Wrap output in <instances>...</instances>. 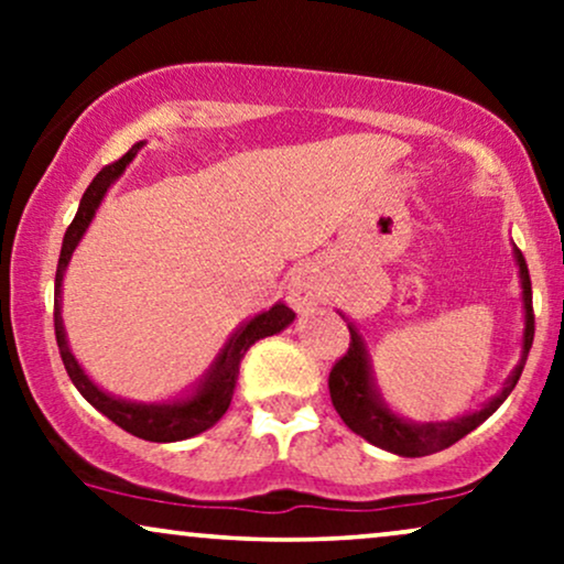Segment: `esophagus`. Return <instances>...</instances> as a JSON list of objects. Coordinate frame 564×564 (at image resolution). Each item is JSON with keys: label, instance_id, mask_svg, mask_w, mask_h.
<instances>
[{"label": "esophagus", "instance_id": "34e87169", "mask_svg": "<svg viewBox=\"0 0 564 564\" xmlns=\"http://www.w3.org/2000/svg\"><path fill=\"white\" fill-rule=\"evenodd\" d=\"M286 294H289V302L294 304L296 310L310 307V304L315 302V296L321 294L318 270L310 268V264H302V268L291 270L289 283H286Z\"/></svg>", "mask_w": 564, "mask_h": 564}]
</instances>
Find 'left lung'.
<instances>
[{"mask_svg":"<svg viewBox=\"0 0 564 564\" xmlns=\"http://www.w3.org/2000/svg\"><path fill=\"white\" fill-rule=\"evenodd\" d=\"M517 264H520V278H522V300H525V355H522V364L514 368L507 384L498 398L490 400L488 405L480 408L477 413H469L464 419H453V422H440V424H411L398 419L390 413V408L381 403L373 387L371 368H368V358L364 341H360L358 332L349 326V347L347 352L336 360L332 373H328V392H332V403L336 413L341 416L349 430L355 435L366 437L368 443H373L377 448H384L398 456H430L448 445L458 443L462 437H467L471 430H477L490 413L496 411L503 400L509 398V392L514 390V384L520 381L522 368H525L528 352L533 347V334H535V315H533V289H530V273L528 262L522 257L520 249H514Z\"/></svg>","mask_w":564,"mask_h":564,"instance_id":"8db88e82","label":"left lung"}]
</instances>
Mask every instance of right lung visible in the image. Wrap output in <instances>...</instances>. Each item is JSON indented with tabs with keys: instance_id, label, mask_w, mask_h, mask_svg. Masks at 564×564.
Returning <instances> with one entry per match:
<instances>
[{
	"instance_id": "obj_1",
	"label": "right lung",
	"mask_w": 564,
	"mask_h": 564,
	"mask_svg": "<svg viewBox=\"0 0 564 564\" xmlns=\"http://www.w3.org/2000/svg\"><path fill=\"white\" fill-rule=\"evenodd\" d=\"M138 148L140 142L129 148L119 161H111V164H106L95 174V180L89 183L87 191H84L74 223L68 225L66 236H63L61 260H57V273H55V339H57V349H61L63 366H66L70 381H74V387L84 394V400H87L89 405H95L102 416L111 419L116 426H121V430L129 432V435L151 440V443H177V440L200 435V432L209 430V426H215L219 419H223V413L228 411L232 400L238 368H241L246 349L254 345V341L264 339V336H273L281 332V328H286L289 323L294 321V313H291L286 304H275V307H270L268 313L257 315V318H251L246 326L238 328V332L232 334V339L228 341V347H225V352L219 355V360L215 364V368H212V373L206 377L204 384H200L196 398L185 400V403H174V405L127 403V400H116L111 394L100 392L93 381L84 377V371L68 349L66 332H63V318H61L63 270H66L76 243H79V238L84 236V230H87L89 219L95 217L97 204H100V198L106 196L108 185H111L113 180L127 170V164L134 159Z\"/></svg>"
}]
</instances>
